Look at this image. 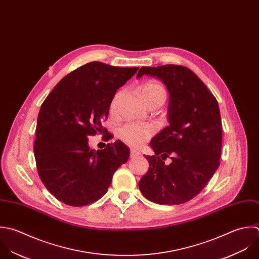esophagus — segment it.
Segmentation results:
<instances>
[{
    "mask_svg": "<svg viewBox=\"0 0 259 259\" xmlns=\"http://www.w3.org/2000/svg\"><path fill=\"white\" fill-rule=\"evenodd\" d=\"M138 155H140V152L137 151L136 149H131V150H130V156H131V157L134 158V157H137Z\"/></svg>",
    "mask_w": 259,
    "mask_h": 259,
    "instance_id": "obj_1",
    "label": "esophagus"
}]
</instances>
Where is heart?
<instances>
[{"instance_id":"heart-1","label":"heart","mask_w":259,"mask_h":259,"mask_svg":"<svg viewBox=\"0 0 259 259\" xmlns=\"http://www.w3.org/2000/svg\"><path fill=\"white\" fill-rule=\"evenodd\" d=\"M139 94L142 100L150 105L153 102H161L163 103L166 98V91L164 87L157 80L150 79L142 83L139 88ZM120 94H117L112 101L111 104V112L114 113L116 101ZM155 133V127L153 125H140V124H126L124 125L120 131V138L132 145V146H141L144 144L146 140H148Z\"/></svg>"}]
</instances>
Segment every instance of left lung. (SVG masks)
<instances>
[{"instance_id": "8db88e82", "label": "left lung", "mask_w": 259, "mask_h": 259, "mask_svg": "<svg viewBox=\"0 0 259 259\" xmlns=\"http://www.w3.org/2000/svg\"><path fill=\"white\" fill-rule=\"evenodd\" d=\"M143 74L160 79L169 93V126L149 145V169L139 181L142 195L159 205H180L195 198L219 167L222 123L218 102L206 84L188 67L165 64L142 66ZM171 156L166 166L164 160Z\"/></svg>"}]
</instances>
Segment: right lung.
<instances>
[{
    "instance_id": "obj_1",
    "label": "right lung",
    "mask_w": 259,
    "mask_h": 259,
    "mask_svg": "<svg viewBox=\"0 0 259 259\" xmlns=\"http://www.w3.org/2000/svg\"><path fill=\"white\" fill-rule=\"evenodd\" d=\"M138 68L89 62L65 75L43 102L34 155L43 185L58 201L72 207L98 201L127 162L130 150L122 141L96 151L88 138L107 133L102 122L112 100Z\"/></svg>"
}]
</instances>
